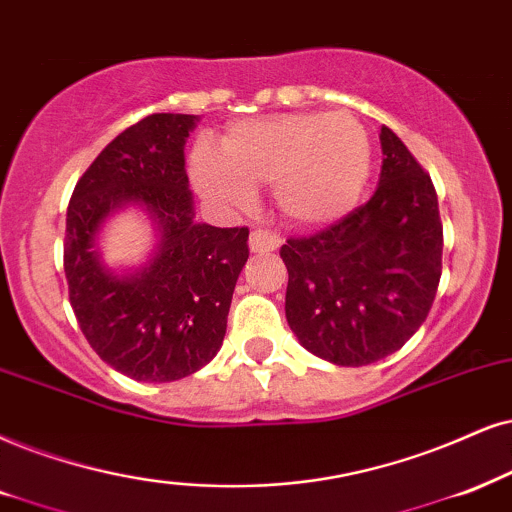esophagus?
<instances>
[{"mask_svg":"<svg viewBox=\"0 0 512 512\" xmlns=\"http://www.w3.org/2000/svg\"><path fill=\"white\" fill-rule=\"evenodd\" d=\"M278 245H281V238H278L276 234H271V231L255 229L250 234V250L252 252H271V250H276Z\"/></svg>","mask_w":512,"mask_h":512,"instance_id":"34e87169","label":"esophagus"}]
</instances>
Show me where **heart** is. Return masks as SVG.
<instances>
[{"mask_svg":"<svg viewBox=\"0 0 512 512\" xmlns=\"http://www.w3.org/2000/svg\"><path fill=\"white\" fill-rule=\"evenodd\" d=\"M191 177L205 198L231 208H245L255 186L271 184L290 224L323 226L357 208L371 177V139L349 111L238 122L222 148L198 141Z\"/></svg>","mask_w":512,"mask_h":512,"instance_id":"1","label":"heart"}]
</instances>
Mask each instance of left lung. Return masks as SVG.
Listing matches in <instances>:
<instances>
[{
  "mask_svg": "<svg viewBox=\"0 0 512 512\" xmlns=\"http://www.w3.org/2000/svg\"><path fill=\"white\" fill-rule=\"evenodd\" d=\"M366 205L281 248L286 319L300 345L335 366H368L423 326L442 276V222L432 179L390 127Z\"/></svg>",
  "mask_w": 512,
  "mask_h": 512,
  "instance_id": "8db88e82",
  "label": "left lung"
}]
</instances>
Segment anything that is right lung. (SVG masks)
Instances as JSON below:
<instances>
[{
    "label": "right lung",
    "instance_id": "right-lung-1",
    "mask_svg": "<svg viewBox=\"0 0 512 512\" xmlns=\"http://www.w3.org/2000/svg\"><path fill=\"white\" fill-rule=\"evenodd\" d=\"M198 120L153 113L127 127L96 155L68 205L63 269L77 323L108 366L144 383L210 364L248 262L245 226L193 219L184 146ZM129 204L147 212L159 241L144 268L118 275L102 262L98 234Z\"/></svg>",
    "mask_w": 512,
    "mask_h": 512
}]
</instances>
